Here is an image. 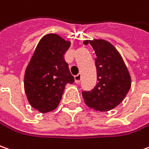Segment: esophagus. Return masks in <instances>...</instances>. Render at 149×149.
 <instances>
[{"label": "esophagus", "instance_id": "esophagus-1", "mask_svg": "<svg viewBox=\"0 0 149 149\" xmlns=\"http://www.w3.org/2000/svg\"><path fill=\"white\" fill-rule=\"evenodd\" d=\"M81 74H77V75H75L74 76V80H75V83H77V84H79L80 81H81Z\"/></svg>", "mask_w": 149, "mask_h": 149}]
</instances>
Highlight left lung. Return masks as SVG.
Segmentation results:
<instances>
[{"instance_id":"1","label":"left lung","mask_w":149,"mask_h":149,"mask_svg":"<svg viewBox=\"0 0 149 149\" xmlns=\"http://www.w3.org/2000/svg\"><path fill=\"white\" fill-rule=\"evenodd\" d=\"M95 50L97 84L91 91H83L85 103L99 111H107L118 106L128 93L131 76L123 58L115 47L103 39L86 40Z\"/></svg>"}]
</instances>
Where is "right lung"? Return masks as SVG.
I'll return each instance as SVG.
<instances>
[{"instance_id": "1", "label": "right lung", "mask_w": 149, "mask_h": 149, "mask_svg": "<svg viewBox=\"0 0 149 149\" xmlns=\"http://www.w3.org/2000/svg\"><path fill=\"white\" fill-rule=\"evenodd\" d=\"M70 42L58 34L42 37L26 67L24 89L30 105L46 113L58 107L65 86L74 82L63 55Z\"/></svg>"}]
</instances>
